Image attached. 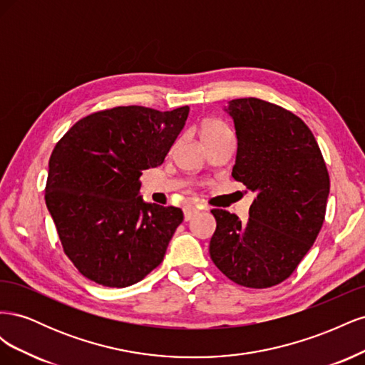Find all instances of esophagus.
<instances>
[{"label": "esophagus", "mask_w": 365, "mask_h": 365, "mask_svg": "<svg viewBox=\"0 0 365 365\" xmlns=\"http://www.w3.org/2000/svg\"><path fill=\"white\" fill-rule=\"evenodd\" d=\"M197 213V210L195 208V207H184V219L185 220H190L193 216H196Z\"/></svg>", "instance_id": "obj_1"}]
</instances>
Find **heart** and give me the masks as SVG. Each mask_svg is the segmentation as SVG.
<instances>
[{"label": "heart", "instance_id": "heart-1", "mask_svg": "<svg viewBox=\"0 0 365 365\" xmlns=\"http://www.w3.org/2000/svg\"><path fill=\"white\" fill-rule=\"evenodd\" d=\"M224 132H230L228 126L224 123V121L216 120V118L205 120L204 123L201 125L202 140H207L210 137H215V135H219V134H224Z\"/></svg>", "mask_w": 365, "mask_h": 365}]
</instances>
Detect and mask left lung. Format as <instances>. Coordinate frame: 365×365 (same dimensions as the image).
Listing matches in <instances>:
<instances>
[{
	"label": "left lung",
	"mask_w": 365,
	"mask_h": 365,
	"mask_svg": "<svg viewBox=\"0 0 365 365\" xmlns=\"http://www.w3.org/2000/svg\"><path fill=\"white\" fill-rule=\"evenodd\" d=\"M237 135L233 178L257 197L247 222L213 208L210 257L225 277L252 289L286 280L323 227L329 172L304 121L256 97L228 105Z\"/></svg>",
	"instance_id": "1"
}]
</instances>
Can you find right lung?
Returning a JSON list of instances; mask_svg holds the SVG:
<instances>
[{"instance_id":"add662e5","label":"right lung","mask_w":365,"mask_h":365,"mask_svg":"<svg viewBox=\"0 0 365 365\" xmlns=\"http://www.w3.org/2000/svg\"><path fill=\"white\" fill-rule=\"evenodd\" d=\"M189 109H103L76 121L54 146L46 204L63 252L88 280L125 288L163 262L184 215L143 202L140 176L163 164Z\"/></svg>"}]
</instances>
